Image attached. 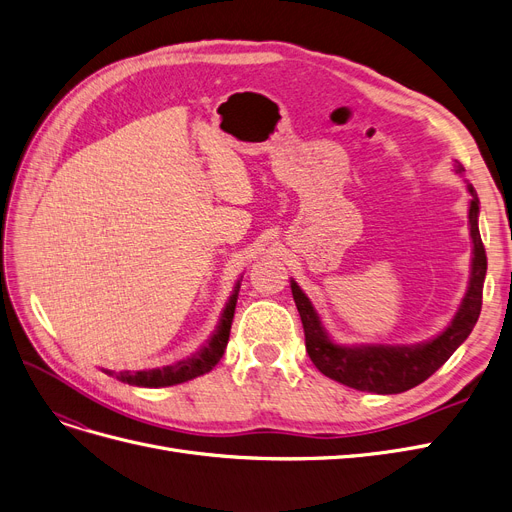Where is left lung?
Masks as SVG:
<instances>
[{
	"label": "left lung",
	"instance_id": "left-lung-1",
	"mask_svg": "<svg viewBox=\"0 0 512 512\" xmlns=\"http://www.w3.org/2000/svg\"><path fill=\"white\" fill-rule=\"evenodd\" d=\"M456 172H464V166L458 161ZM468 193L473 197L470 199L468 210L470 237H473V264H470V267L473 269H470L468 290L456 317L437 338L416 346L367 344L349 349V346L334 344L327 338L311 300L304 296V292L298 288V283L292 281V296L304 327L306 353H309L311 361L323 376L357 388V391L378 395H395L410 391V388L422 384L426 378H431L468 338V334L473 332L481 313L487 256L479 235V197L473 185H468Z\"/></svg>",
	"mask_w": 512,
	"mask_h": 512
}]
</instances>
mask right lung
<instances>
[{
  "instance_id": "right-lung-1",
  "label": "right lung",
  "mask_w": 512,
  "mask_h": 512,
  "mask_svg": "<svg viewBox=\"0 0 512 512\" xmlns=\"http://www.w3.org/2000/svg\"><path fill=\"white\" fill-rule=\"evenodd\" d=\"M237 294H239V281L235 283V290L227 302V309L222 313L218 330L214 332V336L208 340V344L203 346L199 353H195L193 357L178 361L176 365L163 367V370H149V372H109L105 370V374L115 376L117 380L126 382V384H134V386H147V388H159V386H174L180 382L193 380L197 376L208 374L212 367L220 361V357L224 355V349H227L229 342V334H231V323H233V315H235V304H237Z\"/></svg>"
}]
</instances>
